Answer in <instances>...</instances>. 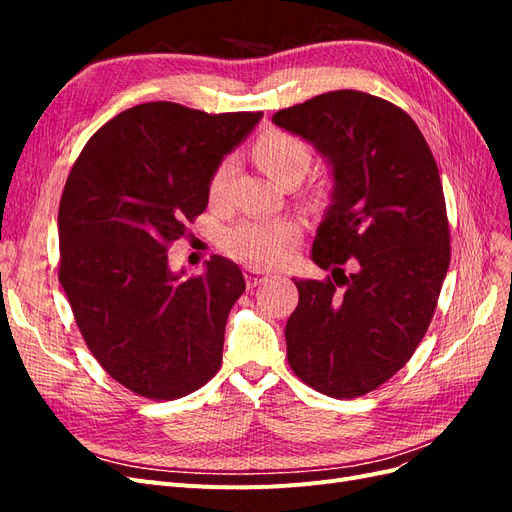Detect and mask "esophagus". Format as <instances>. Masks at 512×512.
Masks as SVG:
<instances>
[{"label":"esophagus","instance_id":"1","mask_svg":"<svg viewBox=\"0 0 512 512\" xmlns=\"http://www.w3.org/2000/svg\"><path fill=\"white\" fill-rule=\"evenodd\" d=\"M267 277H269V273H265V271L254 269V267H245V282H247V286H250V288L262 284V282L267 280Z\"/></svg>","mask_w":512,"mask_h":512}]
</instances>
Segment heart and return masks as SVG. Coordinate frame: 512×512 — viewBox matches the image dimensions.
<instances>
[{
  "label": "heart",
  "mask_w": 512,
  "mask_h": 512,
  "mask_svg": "<svg viewBox=\"0 0 512 512\" xmlns=\"http://www.w3.org/2000/svg\"><path fill=\"white\" fill-rule=\"evenodd\" d=\"M254 158L271 179L282 183L294 173H305L309 164V149L301 138L271 130L256 141ZM232 170H235L232 158H226L215 166L209 179L211 203H222L226 198ZM297 241V226L286 220H245L232 226L224 237L226 250L252 267L284 265L292 256L294 247H297Z\"/></svg>",
  "instance_id": "heart-1"
}]
</instances>
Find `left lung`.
Segmentation results:
<instances>
[{
	"mask_svg": "<svg viewBox=\"0 0 512 512\" xmlns=\"http://www.w3.org/2000/svg\"><path fill=\"white\" fill-rule=\"evenodd\" d=\"M271 121L314 145L333 181L312 245L333 277H292L288 363L324 395L359 397L408 363L436 312L451 262L438 166L412 117L363 91H329Z\"/></svg>",
	"mask_w": 512,
	"mask_h": 512,
	"instance_id": "left-lung-1",
	"label": "left lung"
}]
</instances>
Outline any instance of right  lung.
<instances>
[{
    "label": "right lung",
    "mask_w": 512,
    "mask_h": 512,
    "mask_svg": "<svg viewBox=\"0 0 512 512\" xmlns=\"http://www.w3.org/2000/svg\"><path fill=\"white\" fill-rule=\"evenodd\" d=\"M260 119L138 104L104 123L72 166L57 215L59 282L91 354L136 395L179 399L218 374L243 273L213 256L183 280L166 250L207 209L215 166Z\"/></svg>",
    "instance_id": "1"
}]
</instances>
